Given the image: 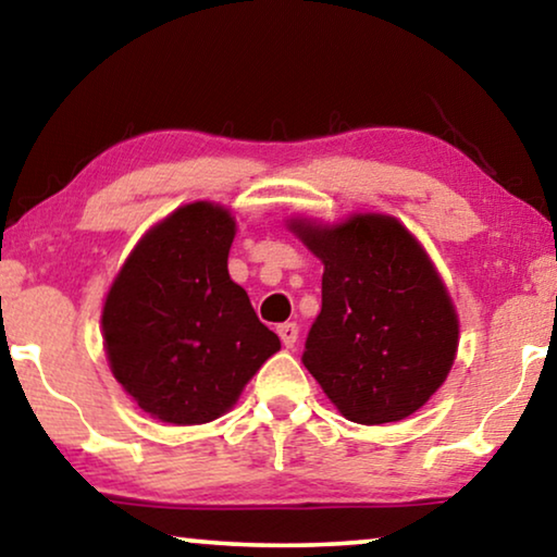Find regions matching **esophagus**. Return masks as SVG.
I'll return each instance as SVG.
<instances>
[{
  "instance_id": "obj_1",
  "label": "esophagus",
  "mask_w": 557,
  "mask_h": 557,
  "mask_svg": "<svg viewBox=\"0 0 557 557\" xmlns=\"http://www.w3.org/2000/svg\"><path fill=\"white\" fill-rule=\"evenodd\" d=\"M276 332H278V337H281V342H284L286 347H294L296 339H299V326H296L294 322L278 324Z\"/></svg>"
}]
</instances>
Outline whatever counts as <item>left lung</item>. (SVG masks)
<instances>
[{
    "mask_svg": "<svg viewBox=\"0 0 557 557\" xmlns=\"http://www.w3.org/2000/svg\"><path fill=\"white\" fill-rule=\"evenodd\" d=\"M292 227L324 263L304 368L349 421L416 413L446 380L459 342V319L429 256L387 215Z\"/></svg>",
    "mask_w": 557,
    "mask_h": 557,
    "instance_id": "8db88e82",
    "label": "left lung"
}]
</instances>
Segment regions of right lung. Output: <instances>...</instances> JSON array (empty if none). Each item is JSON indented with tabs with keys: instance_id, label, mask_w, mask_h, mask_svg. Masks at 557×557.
<instances>
[{
	"instance_id": "add662e5",
	"label": "right lung",
	"mask_w": 557,
	"mask_h": 557,
	"mask_svg": "<svg viewBox=\"0 0 557 557\" xmlns=\"http://www.w3.org/2000/svg\"><path fill=\"white\" fill-rule=\"evenodd\" d=\"M233 235L218 205L174 210L144 235L106 299L113 377L164 423L215 421L281 349L227 273Z\"/></svg>"
}]
</instances>
